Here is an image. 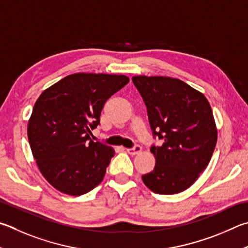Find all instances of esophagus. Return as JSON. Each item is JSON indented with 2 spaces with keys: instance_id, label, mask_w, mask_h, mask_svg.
Listing matches in <instances>:
<instances>
[{
  "instance_id": "1",
  "label": "esophagus",
  "mask_w": 248,
  "mask_h": 248,
  "mask_svg": "<svg viewBox=\"0 0 248 248\" xmlns=\"http://www.w3.org/2000/svg\"><path fill=\"white\" fill-rule=\"evenodd\" d=\"M141 151H142V147L140 146V145H136V146L132 147V148H127L128 154H130V155H137Z\"/></svg>"
}]
</instances>
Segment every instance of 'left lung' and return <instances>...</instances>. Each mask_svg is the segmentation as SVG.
I'll return each mask as SVG.
<instances>
[{
	"instance_id": "obj_1",
	"label": "left lung",
	"mask_w": 248,
	"mask_h": 248,
	"mask_svg": "<svg viewBox=\"0 0 248 248\" xmlns=\"http://www.w3.org/2000/svg\"><path fill=\"white\" fill-rule=\"evenodd\" d=\"M154 137V170L142 175L151 191L177 194L190 187L208 166L217 143L213 110L204 94L182 80L161 76H134Z\"/></svg>"
}]
</instances>
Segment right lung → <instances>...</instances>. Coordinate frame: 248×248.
Wrapping results in <instances>:
<instances>
[{
    "instance_id": "add662e5",
    "label": "right lung",
    "mask_w": 248,
    "mask_h": 248,
    "mask_svg": "<svg viewBox=\"0 0 248 248\" xmlns=\"http://www.w3.org/2000/svg\"><path fill=\"white\" fill-rule=\"evenodd\" d=\"M124 75L78 73L41 93L28 121V140L40 172L62 193L80 196L102 182L114 148L93 142L105 102L124 88Z\"/></svg>"
}]
</instances>
